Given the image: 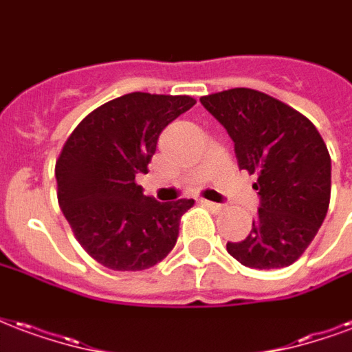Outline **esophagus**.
<instances>
[{"label": "esophagus", "instance_id": "esophagus-1", "mask_svg": "<svg viewBox=\"0 0 352 352\" xmlns=\"http://www.w3.org/2000/svg\"><path fill=\"white\" fill-rule=\"evenodd\" d=\"M201 203L207 207V209H210L212 212H220V210L223 209L222 205H218V203H212V201H207V199H201Z\"/></svg>", "mask_w": 352, "mask_h": 352}]
</instances>
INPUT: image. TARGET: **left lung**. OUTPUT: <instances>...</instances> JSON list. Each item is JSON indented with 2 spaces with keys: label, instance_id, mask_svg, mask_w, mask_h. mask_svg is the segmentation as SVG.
I'll use <instances>...</instances> for the list:
<instances>
[{
  "label": "left lung",
  "instance_id": "left-lung-1",
  "mask_svg": "<svg viewBox=\"0 0 352 352\" xmlns=\"http://www.w3.org/2000/svg\"><path fill=\"white\" fill-rule=\"evenodd\" d=\"M235 143L239 168L257 175L256 222L229 256L250 269H283L306 252L330 203V155L300 111L248 87L199 98Z\"/></svg>",
  "mask_w": 352,
  "mask_h": 352
}]
</instances>
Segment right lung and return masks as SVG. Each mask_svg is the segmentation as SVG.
Segmentation results:
<instances>
[{
    "label": "right lung",
    "instance_id": "add662e5",
    "mask_svg": "<svg viewBox=\"0 0 352 352\" xmlns=\"http://www.w3.org/2000/svg\"><path fill=\"white\" fill-rule=\"evenodd\" d=\"M196 100L129 93L98 106L67 138L56 162L57 201L76 241L111 270H145L173 250L181 216L194 199L143 196L158 136Z\"/></svg>",
    "mask_w": 352,
    "mask_h": 352
}]
</instances>
